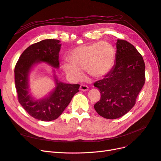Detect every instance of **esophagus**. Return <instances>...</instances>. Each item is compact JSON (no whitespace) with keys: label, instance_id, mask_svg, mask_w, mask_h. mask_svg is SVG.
<instances>
[{"label":"esophagus","instance_id":"esophagus-1","mask_svg":"<svg viewBox=\"0 0 161 161\" xmlns=\"http://www.w3.org/2000/svg\"><path fill=\"white\" fill-rule=\"evenodd\" d=\"M80 90L81 91H84V92H86V91H87V90H88V87H87V86L84 85V84H81V85L80 86Z\"/></svg>","mask_w":161,"mask_h":161}]
</instances>
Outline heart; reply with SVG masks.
Instances as JSON below:
<instances>
[{"mask_svg": "<svg viewBox=\"0 0 161 161\" xmlns=\"http://www.w3.org/2000/svg\"><path fill=\"white\" fill-rule=\"evenodd\" d=\"M64 61L61 67L67 76L79 80L83 76L82 70L90 76L99 78L110 71L114 64L115 49L113 45L101 41L90 45H83L72 50Z\"/></svg>", "mask_w": 161, "mask_h": 161, "instance_id": "heart-1", "label": "heart"}]
</instances>
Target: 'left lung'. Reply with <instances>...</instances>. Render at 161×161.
<instances>
[{
  "mask_svg": "<svg viewBox=\"0 0 161 161\" xmlns=\"http://www.w3.org/2000/svg\"><path fill=\"white\" fill-rule=\"evenodd\" d=\"M112 69L94 84L101 94L94 108L107 119L120 118L130 110L145 82V64L137 49L122 39H118Z\"/></svg>",
  "mask_w": 161,
  "mask_h": 161,
  "instance_id": "left-lung-1",
  "label": "left lung"
}]
</instances>
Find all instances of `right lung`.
<instances>
[{
	"label": "right lung",
	"mask_w": 161,
	"mask_h": 161,
	"mask_svg": "<svg viewBox=\"0 0 161 161\" xmlns=\"http://www.w3.org/2000/svg\"><path fill=\"white\" fill-rule=\"evenodd\" d=\"M61 46L58 39H45L30 45L20 56L14 67L15 87L20 104L30 116L41 121L49 122L58 118L79 92V84H65L55 76V87L47 96L35 100L30 94L29 76L33 67L44 62L59 68Z\"/></svg>",
	"instance_id": "obj_1"
}]
</instances>
